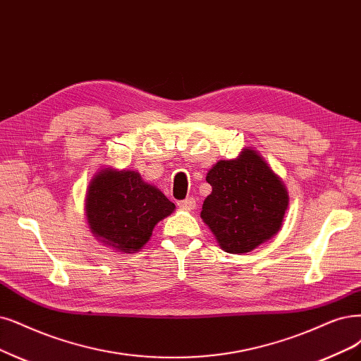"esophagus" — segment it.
<instances>
[{
	"instance_id": "1",
	"label": "esophagus",
	"mask_w": 361,
	"mask_h": 361,
	"mask_svg": "<svg viewBox=\"0 0 361 361\" xmlns=\"http://www.w3.org/2000/svg\"><path fill=\"white\" fill-rule=\"evenodd\" d=\"M177 205L183 209H195L196 202H195L193 197H188V199H184V201H180Z\"/></svg>"
}]
</instances>
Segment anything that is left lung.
<instances>
[{
	"instance_id": "1",
	"label": "left lung",
	"mask_w": 361,
	"mask_h": 361,
	"mask_svg": "<svg viewBox=\"0 0 361 361\" xmlns=\"http://www.w3.org/2000/svg\"><path fill=\"white\" fill-rule=\"evenodd\" d=\"M207 181L212 192L204 201L201 217L226 252H250L281 228L287 190L255 150L220 160L207 173Z\"/></svg>"
}]
</instances>
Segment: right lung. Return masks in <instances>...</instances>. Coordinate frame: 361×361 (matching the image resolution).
<instances>
[{"instance_id":"add662e5","label":"right lung","mask_w":361,"mask_h":361,"mask_svg":"<svg viewBox=\"0 0 361 361\" xmlns=\"http://www.w3.org/2000/svg\"><path fill=\"white\" fill-rule=\"evenodd\" d=\"M176 208L169 199L142 181L135 171L104 169L92 180L86 216L92 232L106 245L135 252L149 241L154 226Z\"/></svg>"}]
</instances>
